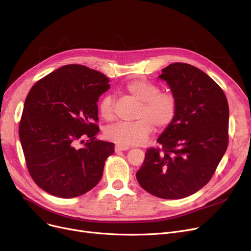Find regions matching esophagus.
I'll return each mask as SVG.
<instances>
[{
    "mask_svg": "<svg viewBox=\"0 0 251 251\" xmlns=\"http://www.w3.org/2000/svg\"><path fill=\"white\" fill-rule=\"evenodd\" d=\"M128 149H129L128 146H126V145H122V144H118V145H116V147H115V151H126V150H128Z\"/></svg>",
    "mask_w": 251,
    "mask_h": 251,
    "instance_id": "1",
    "label": "esophagus"
}]
</instances>
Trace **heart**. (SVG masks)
Masks as SVG:
<instances>
[{"mask_svg":"<svg viewBox=\"0 0 251 251\" xmlns=\"http://www.w3.org/2000/svg\"><path fill=\"white\" fill-rule=\"evenodd\" d=\"M126 90L135 100L141 102L136 113L138 120L108 127L105 136L107 140L122 145H142L148 140L154 126L157 128H163L174 121L176 113V100L172 94L160 92L156 85L146 79L129 81ZM99 111L103 120L107 122L115 120V106L111 96H104L100 100Z\"/></svg>","mask_w":251,"mask_h":251,"instance_id":"obj_1","label":"heart"}]
</instances>
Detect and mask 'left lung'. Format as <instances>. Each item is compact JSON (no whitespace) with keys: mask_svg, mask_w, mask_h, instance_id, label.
I'll use <instances>...</instances> for the list:
<instances>
[{"mask_svg":"<svg viewBox=\"0 0 251 251\" xmlns=\"http://www.w3.org/2000/svg\"><path fill=\"white\" fill-rule=\"evenodd\" d=\"M161 72L176 113L157 138L162 149L147 151L136 179L157 198L179 200L203 187L226 153L229 109L224 91L201 70L175 63Z\"/></svg>","mask_w":251,"mask_h":251,"instance_id":"left-lung-1","label":"left lung"}]
</instances>
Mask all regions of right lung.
<instances>
[{"label":"right lung","instance_id":"add662e5","mask_svg":"<svg viewBox=\"0 0 251 251\" xmlns=\"http://www.w3.org/2000/svg\"><path fill=\"white\" fill-rule=\"evenodd\" d=\"M101 73L67 65L37 81L27 94L19 135L34 181L54 197L72 199L100 180L113 143L97 141L99 98L109 88ZM89 140L79 148L82 138Z\"/></svg>","mask_w":251,"mask_h":251}]
</instances>
